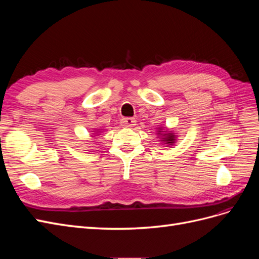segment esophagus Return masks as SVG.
I'll return each instance as SVG.
<instances>
[{
    "instance_id": "obj_1",
    "label": "esophagus",
    "mask_w": 259,
    "mask_h": 259,
    "mask_svg": "<svg viewBox=\"0 0 259 259\" xmlns=\"http://www.w3.org/2000/svg\"><path fill=\"white\" fill-rule=\"evenodd\" d=\"M121 123H122V126L124 127H132L135 125L136 120L133 119V117H125V119L122 120Z\"/></svg>"
}]
</instances>
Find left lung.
Here are the masks:
<instances>
[{
    "label": "left lung",
    "mask_w": 259,
    "mask_h": 259,
    "mask_svg": "<svg viewBox=\"0 0 259 259\" xmlns=\"http://www.w3.org/2000/svg\"><path fill=\"white\" fill-rule=\"evenodd\" d=\"M174 135H169V136H167L165 139H167L166 140V144H171V143H173L174 142Z\"/></svg>",
    "instance_id": "obj_1"
}]
</instances>
